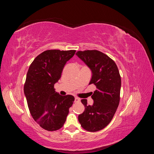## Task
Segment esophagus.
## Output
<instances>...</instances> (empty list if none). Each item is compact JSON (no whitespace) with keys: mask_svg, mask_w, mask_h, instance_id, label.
I'll use <instances>...</instances> for the list:
<instances>
[{"mask_svg":"<svg viewBox=\"0 0 154 154\" xmlns=\"http://www.w3.org/2000/svg\"><path fill=\"white\" fill-rule=\"evenodd\" d=\"M80 101V100L78 98V97H75V98H74V102H75V103H79V102Z\"/></svg>","mask_w":154,"mask_h":154,"instance_id":"1","label":"esophagus"}]
</instances>
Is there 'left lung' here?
Here are the masks:
<instances>
[{
  "mask_svg": "<svg viewBox=\"0 0 154 154\" xmlns=\"http://www.w3.org/2000/svg\"><path fill=\"white\" fill-rule=\"evenodd\" d=\"M76 54L91 69L89 85L97 88L91 96L92 105L81 100L85 110L78 116V121L87 131L96 132L109 125L118 109L122 85L119 70L112 60L99 51H78Z\"/></svg>",
  "mask_w": 154,
  "mask_h": 154,
  "instance_id": "obj_1",
  "label": "left lung"
}]
</instances>
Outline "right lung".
<instances>
[{"mask_svg":"<svg viewBox=\"0 0 154 154\" xmlns=\"http://www.w3.org/2000/svg\"><path fill=\"white\" fill-rule=\"evenodd\" d=\"M75 50H48L35 58L27 73L24 95L32 118L48 131L61 128L74 101L72 95L62 96L54 85Z\"/></svg>","mask_w":154,"mask_h":154,"instance_id":"right-lung-1","label":"right lung"}]
</instances>
